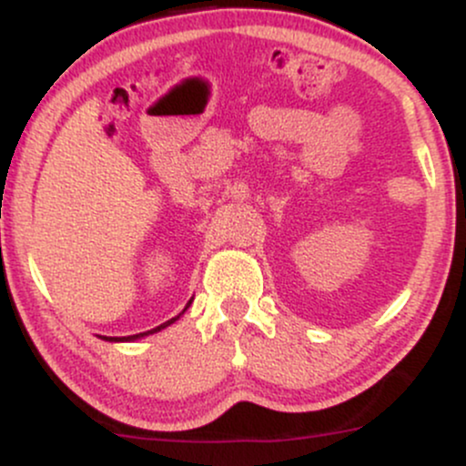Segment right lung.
<instances>
[{
    "mask_svg": "<svg viewBox=\"0 0 466 466\" xmlns=\"http://www.w3.org/2000/svg\"><path fill=\"white\" fill-rule=\"evenodd\" d=\"M190 302H192V300H190ZM190 302H188V304H186V309H188V307H190ZM186 309H184V311H186ZM184 311H181V313H184ZM181 313H179V315H181ZM179 315H175V318H170V319H168V322L159 324V326H157V329H151V330H147V333H140V335H129V337H103V339H106V341H133V339H140V337L153 335V333H157V330H162V329H166V326H170V324H173V322H177V319H179Z\"/></svg>",
    "mask_w": 466,
    "mask_h": 466,
    "instance_id": "add662e5",
    "label": "right lung"
}]
</instances>
